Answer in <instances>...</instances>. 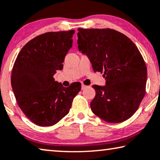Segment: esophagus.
I'll return each mask as SVG.
<instances>
[{"label": "esophagus", "mask_w": 160, "mask_h": 160, "mask_svg": "<svg viewBox=\"0 0 160 160\" xmlns=\"http://www.w3.org/2000/svg\"><path fill=\"white\" fill-rule=\"evenodd\" d=\"M87 86H86V85H84V84H82V89L83 90V89H84L85 88H87Z\"/></svg>", "instance_id": "34e87169"}]
</instances>
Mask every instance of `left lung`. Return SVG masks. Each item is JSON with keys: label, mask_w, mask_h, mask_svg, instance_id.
Here are the masks:
<instances>
[{"label": "left lung", "mask_w": 160, "mask_h": 160, "mask_svg": "<svg viewBox=\"0 0 160 160\" xmlns=\"http://www.w3.org/2000/svg\"><path fill=\"white\" fill-rule=\"evenodd\" d=\"M78 48L89 58L94 72L102 73L105 86L93 85L92 111L108 122L133 115L145 95L147 70L135 44L111 29H78Z\"/></svg>", "instance_id": "left-lung-1"}]
</instances>
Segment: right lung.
I'll list each match as a JSON object with an SVG mask.
<instances>
[{"mask_svg": "<svg viewBox=\"0 0 160 160\" xmlns=\"http://www.w3.org/2000/svg\"><path fill=\"white\" fill-rule=\"evenodd\" d=\"M74 33V30L51 32L36 37L22 48L13 64L11 87L16 99L24 115L38 126H51L60 121L81 90L79 82L64 87L53 78L63 69Z\"/></svg>", "mask_w": 160, "mask_h": 160, "instance_id": "1", "label": "right lung"}]
</instances>
